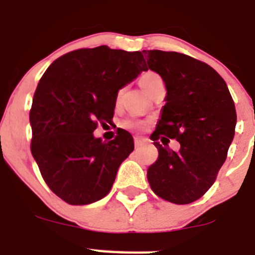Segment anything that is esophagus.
I'll return each instance as SVG.
<instances>
[{"instance_id":"1","label":"esophagus","mask_w":255,"mask_h":255,"mask_svg":"<svg viewBox=\"0 0 255 255\" xmlns=\"http://www.w3.org/2000/svg\"><path fill=\"white\" fill-rule=\"evenodd\" d=\"M143 142H144V139L141 138V137H134V146H136V147L141 146Z\"/></svg>"}]
</instances>
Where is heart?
<instances>
[{
	"mask_svg": "<svg viewBox=\"0 0 255 255\" xmlns=\"http://www.w3.org/2000/svg\"><path fill=\"white\" fill-rule=\"evenodd\" d=\"M157 80H160V79L156 76L155 73L146 72V73H143L141 77H139V86L142 88V90L146 91L148 88H150L151 84H153V82L157 81ZM122 125H123V127H125V128H128V129H133V128L142 127V126H143V123L138 122V121H136V119L129 118V119H126Z\"/></svg>",
	"mask_w": 255,
	"mask_h": 255,
	"instance_id": "obj_1",
	"label": "heart"
}]
</instances>
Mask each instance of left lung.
<instances>
[{
  "mask_svg": "<svg viewBox=\"0 0 255 255\" xmlns=\"http://www.w3.org/2000/svg\"><path fill=\"white\" fill-rule=\"evenodd\" d=\"M143 53L166 88V103L150 137L159 157L148 166L147 180L165 201L192 203L210 189L226 160L235 134V104L226 82L207 63L176 52ZM166 136L181 143L178 153L168 148Z\"/></svg>",
  "mask_w": 255,
  "mask_h": 255,
  "instance_id": "left-lung-1",
  "label": "left lung"
}]
</instances>
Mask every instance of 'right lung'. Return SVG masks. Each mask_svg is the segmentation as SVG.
I'll return each instance as SVG.
<instances>
[{
    "label": "right lung",
    "instance_id": "1",
    "mask_svg": "<svg viewBox=\"0 0 255 255\" xmlns=\"http://www.w3.org/2000/svg\"><path fill=\"white\" fill-rule=\"evenodd\" d=\"M146 70L141 52L100 45L59 57L39 81L29 114L31 153L50 190L70 205H89L111 192L134 148L133 137L119 128L105 142L94 130L111 122L118 91Z\"/></svg>",
    "mask_w": 255,
    "mask_h": 255
}]
</instances>
